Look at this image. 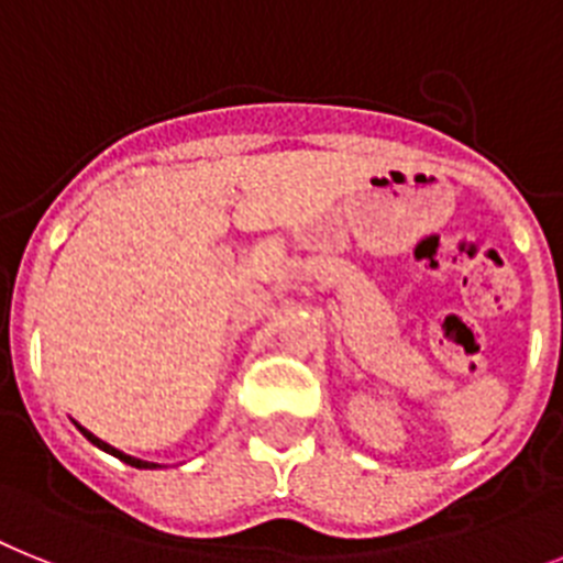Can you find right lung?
Here are the masks:
<instances>
[{"label":"right lung","mask_w":563,"mask_h":563,"mask_svg":"<svg viewBox=\"0 0 563 563\" xmlns=\"http://www.w3.org/2000/svg\"><path fill=\"white\" fill-rule=\"evenodd\" d=\"M77 427H79V423H77ZM79 432H82L85 438H88V441L93 443V446H99V450H106L108 455L120 457L122 464H131V466H136V470H151V466H157V464H148V461H140V457H131V455H125V452H120V450H113L111 443L99 441L97 434H91V432H88V429H85V427H79Z\"/></svg>","instance_id":"add662e5"}]
</instances>
